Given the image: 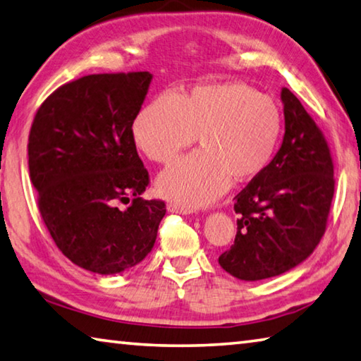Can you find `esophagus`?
<instances>
[{
	"mask_svg": "<svg viewBox=\"0 0 361 361\" xmlns=\"http://www.w3.org/2000/svg\"><path fill=\"white\" fill-rule=\"evenodd\" d=\"M167 210L172 212V213H180V215H189V213H191V210L183 209V207L176 205V204H173V202H170V204L167 205Z\"/></svg>",
	"mask_w": 361,
	"mask_h": 361,
	"instance_id": "1",
	"label": "esophagus"
}]
</instances>
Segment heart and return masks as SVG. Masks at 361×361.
<instances>
[{
  "label": "heart",
  "instance_id": "1",
  "mask_svg": "<svg viewBox=\"0 0 361 361\" xmlns=\"http://www.w3.org/2000/svg\"><path fill=\"white\" fill-rule=\"evenodd\" d=\"M283 133V113L269 95L240 82L199 84L162 94L140 109L132 137L146 157L172 162L199 135L202 149L157 178V192L192 210L215 202L235 183L253 180L272 162Z\"/></svg>",
  "mask_w": 361,
  "mask_h": 361
}]
</instances>
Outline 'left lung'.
<instances>
[{
	"instance_id": "1",
	"label": "left lung",
	"mask_w": 361,
	"mask_h": 361,
	"mask_svg": "<svg viewBox=\"0 0 361 361\" xmlns=\"http://www.w3.org/2000/svg\"><path fill=\"white\" fill-rule=\"evenodd\" d=\"M285 135L272 162L235 195L234 245L218 258L226 272L255 282L276 277L319 245L334 194L331 154L314 119L283 87Z\"/></svg>"
}]
</instances>
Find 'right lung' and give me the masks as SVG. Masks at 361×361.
I'll use <instances>...</instances> for the list:
<instances>
[{
	"label": "right lung",
	"instance_id": "add662e5",
	"mask_svg": "<svg viewBox=\"0 0 361 361\" xmlns=\"http://www.w3.org/2000/svg\"><path fill=\"white\" fill-rule=\"evenodd\" d=\"M151 79L149 71L79 78L47 97L30 130L42 221L66 258L102 276L143 261L166 215L162 200L142 197L149 176L132 137Z\"/></svg>",
	"mask_w": 361,
	"mask_h": 361
}]
</instances>
